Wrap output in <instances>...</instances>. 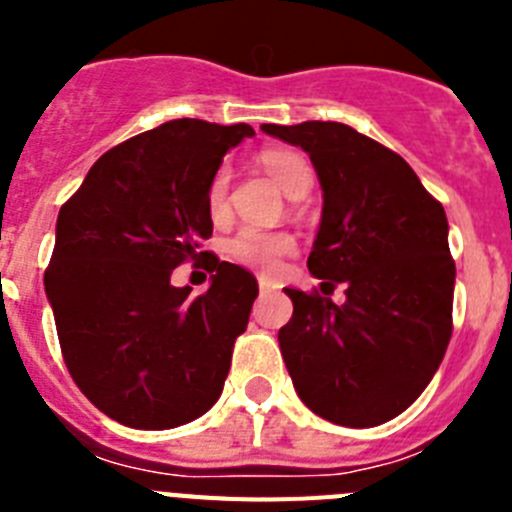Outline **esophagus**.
Returning <instances> with one entry per match:
<instances>
[{
	"label": "esophagus",
	"instance_id": "1",
	"mask_svg": "<svg viewBox=\"0 0 512 512\" xmlns=\"http://www.w3.org/2000/svg\"><path fill=\"white\" fill-rule=\"evenodd\" d=\"M259 289L261 292H271V289H277V284H274V279L269 277H259Z\"/></svg>",
	"mask_w": 512,
	"mask_h": 512
}]
</instances>
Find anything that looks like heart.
<instances>
[{
	"label": "heart",
	"instance_id": "b5f03b06",
	"mask_svg": "<svg viewBox=\"0 0 512 512\" xmlns=\"http://www.w3.org/2000/svg\"><path fill=\"white\" fill-rule=\"evenodd\" d=\"M261 164H264V169L269 171L271 179H274L289 197L305 194L307 189H310L312 169L302 153L289 151V148H269V151L261 153ZM228 184V169L220 166V169L212 174L205 194L207 212H210L212 220H220V217H225V212H228ZM225 251H228L230 259L238 261V264L261 271H274L287 253L295 251V238L289 233H282V230L243 228L225 243Z\"/></svg>",
	"mask_w": 512,
	"mask_h": 512
}]
</instances>
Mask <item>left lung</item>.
<instances>
[{"mask_svg": "<svg viewBox=\"0 0 512 512\" xmlns=\"http://www.w3.org/2000/svg\"><path fill=\"white\" fill-rule=\"evenodd\" d=\"M310 156L323 217L307 269L318 292L287 289L279 330L287 372L307 408L330 423L372 428L408 410L451 338L456 266L441 202L408 161L343 122L261 125ZM347 287V302L328 294Z\"/></svg>", "mask_w": 512, "mask_h": 512, "instance_id": "8db88e82", "label": "left lung"}]
</instances>
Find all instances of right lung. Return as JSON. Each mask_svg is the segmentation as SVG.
Listing matches in <instances>:
<instances>
[{"instance_id":"1","label":"right lung","mask_w":512,"mask_h":512,"mask_svg":"<svg viewBox=\"0 0 512 512\" xmlns=\"http://www.w3.org/2000/svg\"><path fill=\"white\" fill-rule=\"evenodd\" d=\"M246 122L169 120L110 148L58 212L45 295L61 354L94 408L130 428L200 418L223 392L235 338L259 284L202 251L207 184ZM205 258L211 289L192 298L170 271Z\"/></svg>"}]
</instances>
